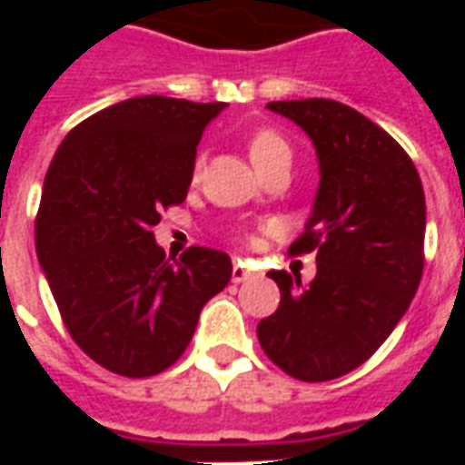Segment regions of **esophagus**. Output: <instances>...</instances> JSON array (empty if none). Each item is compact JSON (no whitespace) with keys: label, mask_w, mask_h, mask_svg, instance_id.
Wrapping results in <instances>:
<instances>
[{"label":"esophagus","mask_w":465,"mask_h":465,"mask_svg":"<svg viewBox=\"0 0 465 465\" xmlns=\"http://www.w3.org/2000/svg\"><path fill=\"white\" fill-rule=\"evenodd\" d=\"M256 276V269H253L249 262H233V269H232V282L233 283H242V282H249Z\"/></svg>","instance_id":"obj_1"}]
</instances>
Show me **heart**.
Here are the masks:
<instances>
[{
  "label": "heart",
  "instance_id": "1",
  "mask_svg": "<svg viewBox=\"0 0 465 465\" xmlns=\"http://www.w3.org/2000/svg\"><path fill=\"white\" fill-rule=\"evenodd\" d=\"M249 153H252V162L256 163L266 159V156H273V153H289V143L272 129H263V132H256L252 136Z\"/></svg>",
  "mask_w": 465,
  "mask_h": 465
}]
</instances>
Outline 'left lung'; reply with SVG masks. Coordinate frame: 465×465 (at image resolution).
I'll list each match as a JSON object with an SVG mask.
<instances>
[{
    "mask_svg": "<svg viewBox=\"0 0 465 465\" xmlns=\"http://www.w3.org/2000/svg\"><path fill=\"white\" fill-rule=\"evenodd\" d=\"M313 142L322 182L292 253H316V276L272 272L279 309L256 326L263 353L299 381L359 369L389 339L423 273L426 199L411 156L333 99L266 104Z\"/></svg>",
    "mask_w": 465,
    "mask_h": 465,
    "instance_id": "8db88e82",
    "label": "left lung"
}]
</instances>
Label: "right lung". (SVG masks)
<instances>
[{
	"label": "right lung",
	"mask_w": 465,
	"mask_h": 465,
	"mask_svg": "<svg viewBox=\"0 0 465 465\" xmlns=\"http://www.w3.org/2000/svg\"><path fill=\"white\" fill-rule=\"evenodd\" d=\"M223 102L134 96L59 143L36 213V256L66 331L89 359L143 379L182 356L232 259L192 246L166 259L152 226L182 203L196 146Z\"/></svg>",
	"instance_id": "1"
}]
</instances>
